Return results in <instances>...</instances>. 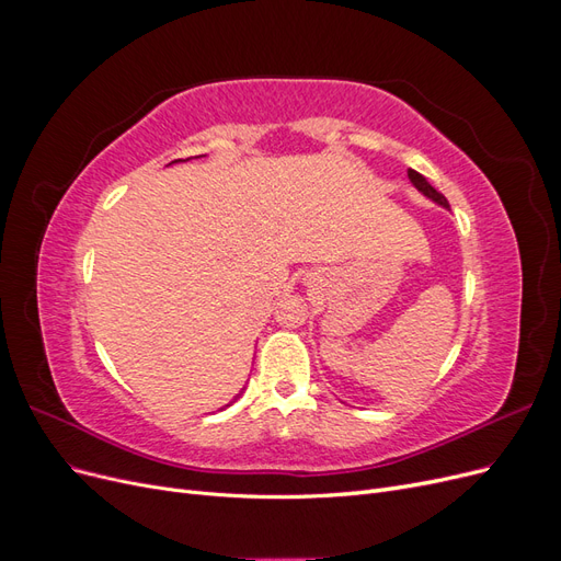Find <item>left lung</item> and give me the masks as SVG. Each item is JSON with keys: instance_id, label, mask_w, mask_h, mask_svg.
I'll use <instances>...</instances> for the list:
<instances>
[{"instance_id": "1", "label": "left lung", "mask_w": 561, "mask_h": 561, "mask_svg": "<svg viewBox=\"0 0 561 561\" xmlns=\"http://www.w3.org/2000/svg\"><path fill=\"white\" fill-rule=\"evenodd\" d=\"M407 175H410V182L416 186V190H419L423 196H426V198H428V201H433V203H437L439 208L449 210V203H447V198H445L443 194H439V192L435 190V186H431V182H428L426 178H423V175H421V173H416V171H412V168H410V171H407Z\"/></svg>"}]
</instances>
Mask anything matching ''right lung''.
<instances>
[{"instance_id":"1","label":"right lung","mask_w":561,"mask_h":561,"mask_svg":"<svg viewBox=\"0 0 561 561\" xmlns=\"http://www.w3.org/2000/svg\"><path fill=\"white\" fill-rule=\"evenodd\" d=\"M201 157H206V154H201ZM194 159H198V157H194ZM178 161H192V159H178ZM178 161H173V163H178ZM168 165H171V163H168ZM243 390H245V388H243ZM243 390H241V393H243ZM241 393H239V396H241ZM239 396H236L231 402L239 400ZM231 402H229V404H231ZM229 404H227V407H229Z\"/></svg>"}]
</instances>
